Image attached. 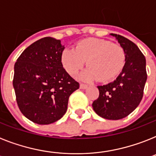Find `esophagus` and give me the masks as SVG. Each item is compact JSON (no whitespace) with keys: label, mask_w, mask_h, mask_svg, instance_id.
I'll return each instance as SVG.
<instances>
[{"label":"esophagus","mask_w":156,"mask_h":156,"mask_svg":"<svg viewBox=\"0 0 156 156\" xmlns=\"http://www.w3.org/2000/svg\"><path fill=\"white\" fill-rule=\"evenodd\" d=\"M80 89H85V88H87V84H86V83H81L80 84Z\"/></svg>","instance_id":"1"}]
</instances>
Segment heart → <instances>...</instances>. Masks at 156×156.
I'll use <instances>...</instances> for the list:
<instances>
[{
	"instance_id": "heart-1",
	"label": "heart",
	"mask_w": 156,
	"mask_h": 156,
	"mask_svg": "<svg viewBox=\"0 0 156 156\" xmlns=\"http://www.w3.org/2000/svg\"><path fill=\"white\" fill-rule=\"evenodd\" d=\"M126 58L125 50L118 44L89 38L77 42L73 49H65L62 54V62L70 75H75L87 61L88 68L81 76L83 79L108 80L122 71Z\"/></svg>"
}]
</instances>
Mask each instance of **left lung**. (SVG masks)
I'll use <instances>...</instances> for the list:
<instances>
[{
  "label": "left lung",
  "instance_id": "1",
  "mask_svg": "<svg viewBox=\"0 0 156 156\" xmlns=\"http://www.w3.org/2000/svg\"><path fill=\"white\" fill-rule=\"evenodd\" d=\"M110 34L125 50L126 64L116 80L98 85L99 95L92 107L102 118L118 120L127 117L140 104L147 76L145 57L137 46L122 35Z\"/></svg>",
  "mask_w": 156,
  "mask_h": 156
}]
</instances>
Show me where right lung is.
I'll return each mask as SVG.
<instances>
[{"label": "right lung", "mask_w": 156, "mask_h": 156, "mask_svg": "<svg viewBox=\"0 0 156 156\" xmlns=\"http://www.w3.org/2000/svg\"><path fill=\"white\" fill-rule=\"evenodd\" d=\"M61 41L45 37L23 50L14 66L13 87L19 109L27 118L48 125L63 117L70 94L80 83L65 71Z\"/></svg>", "instance_id": "obj_1"}]
</instances>
